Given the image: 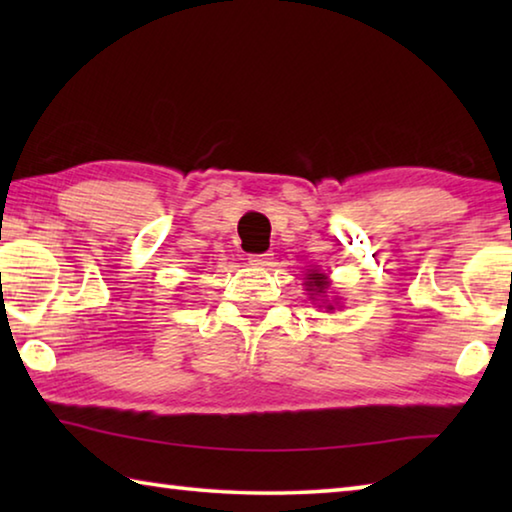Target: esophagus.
<instances>
[{"mask_svg": "<svg viewBox=\"0 0 512 512\" xmlns=\"http://www.w3.org/2000/svg\"><path fill=\"white\" fill-rule=\"evenodd\" d=\"M271 253H262V255H250L248 257V262H250V266H257V268H266V266H271Z\"/></svg>", "mask_w": 512, "mask_h": 512, "instance_id": "34e87169", "label": "esophagus"}]
</instances>
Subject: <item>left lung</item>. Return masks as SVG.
<instances>
[{
    "mask_svg": "<svg viewBox=\"0 0 512 512\" xmlns=\"http://www.w3.org/2000/svg\"><path fill=\"white\" fill-rule=\"evenodd\" d=\"M327 287H329V280L325 273L311 271L307 275V291H311V296H325ZM327 309H334V305H327Z\"/></svg>",
    "mask_w": 512,
    "mask_h": 512,
    "instance_id": "left-lung-1",
    "label": "left lung"
}]
</instances>
